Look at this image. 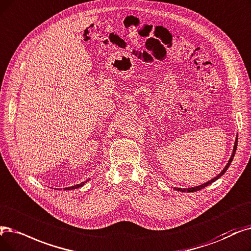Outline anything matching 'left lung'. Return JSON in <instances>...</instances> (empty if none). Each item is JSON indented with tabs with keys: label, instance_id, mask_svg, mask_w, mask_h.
Listing matches in <instances>:
<instances>
[{
	"label": "left lung",
	"instance_id": "1",
	"mask_svg": "<svg viewBox=\"0 0 251 251\" xmlns=\"http://www.w3.org/2000/svg\"><path fill=\"white\" fill-rule=\"evenodd\" d=\"M237 145H238V134H237V136H236V139H235V144H234V147H233V151H232V155H231V158L228 159V162L226 163V165L225 166V168L220 172V174H217V176H215V177H213L212 179H210V180H208L207 182H205V183H202V184H200V186H197V187H192V188H188V189H181V188H173L174 190L176 191H179V192H184V193H193V192H197V191H199V190H202L203 188H205V187H207V186H209V184H211L212 182H214L215 180H217L219 179L221 176H223L224 174H225V172L227 170V168L230 167V165H231V163H232V161H233V158H234V156H235V152H236V150H237Z\"/></svg>",
	"mask_w": 251,
	"mask_h": 251
}]
</instances>
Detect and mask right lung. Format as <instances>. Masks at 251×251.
Listing matches in <instances>:
<instances>
[{
	"mask_svg": "<svg viewBox=\"0 0 251 251\" xmlns=\"http://www.w3.org/2000/svg\"><path fill=\"white\" fill-rule=\"evenodd\" d=\"M90 178H88L87 180H85V181H82L81 183H78V184H75V186H72V187H69V188H65L67 190H74V189H78V188H81V187H83L85 183H87V181H88Z\"/></svg>",
	"mask_w": 251,
	"mask_h": 251,
	"instance_id": "obj_1",
	"label": "right lung"
}]
</instances>
